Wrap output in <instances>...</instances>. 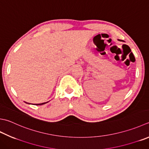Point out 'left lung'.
Returning <instances> with one entry per match:
<instances>
[{
  "label": "left lung",
  "mask_w": 149,
  "mask_h": 149,
  "mask_svg": "<svg viewBox=\"0 0 149 149\" xmlns=\"http://www.w3.org/2000/svg\"><path fill=\"white\" fill-rule=\"evenodd\" d=\"M118 40H119V41H122V40H119V39H118Z\"/></svg>",
  "instance_id": "8db88e82"
}]
</instances>
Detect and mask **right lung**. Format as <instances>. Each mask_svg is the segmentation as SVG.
Returning <instances> with one entry per match:
<instances>
[{
  "instance_id": "1",
  "label": "right lung",
  "mask_w": 149,
  "mask_h": 149,
  "mask_svg": "<svg viewBox=\"0 0 149 149\" xmlns=\"http://www.w3.org/2000/svg\"><path fill=\"white\" fill-rule=\"evenodd\" d=\"M48 102H49V101H48ZM48 102H45V103H39V104H36V105H42V104H46V103H47ZM26 103H28V104H30V103H26V102H25Z\"/></svg>"
}]
</instances>
